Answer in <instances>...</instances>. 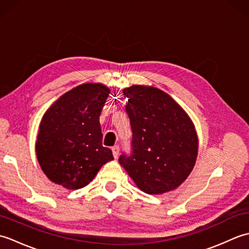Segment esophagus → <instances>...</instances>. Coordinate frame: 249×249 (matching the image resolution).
Listing matches in <instances>:
<instances>
[{
    "label": "esophagus",
    "instance_id": "1",
    "mask_svg": "<svg viewBox=\"0 0 249 249\" xmlns=\"http://www.w3.org/2000/svg\"><path fill=\"white\" fill-rule=\"evenodd\" d=\"M119 153H120V146L119 145H114L112 147V154H113L114 158H118Z\"/></svg>",
    "mask_w": 249,
    "mask_h": 249
}]
</instances>
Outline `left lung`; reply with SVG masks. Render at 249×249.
<instances>
[{"label":"left lung","instance_id":"8db88e82","mask_svg":"<svg viewBox=\"0 0 249 249\" xmlns=\"http://www.w3.org/2000/svg\"><path fill=\"white\" fill-rule=\"evenodd\" d=\"M133 140L130 156L119 158L142 192L160 195L178 188L192 172L198 155V136L184 109L161 89H125Z\"/></svg>","mask_w":249,"mask_h":249}]
</instances>
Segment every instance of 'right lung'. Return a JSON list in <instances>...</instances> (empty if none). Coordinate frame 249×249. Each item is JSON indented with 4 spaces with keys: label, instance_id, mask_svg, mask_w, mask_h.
I'll return each mask as SVG.
<instances>
[{
    "label": "right lung",
    "instance_id": "obj_1",
    "mask_svg": "<svg viewBox=\"0 0 249 249\" xmlns=\"http://www.w3.org/2000/svg\"><path fill=\"white\" fill-rule=\"evenodd\" d=\"M110 89L83 83L51 105L39 124L36 156L51 182L79 189L92 181L112 151L103 146L99 115Z\"/></svg>",
    "mask_w": 249,
    "mask_h": 249
}]
</instances>
